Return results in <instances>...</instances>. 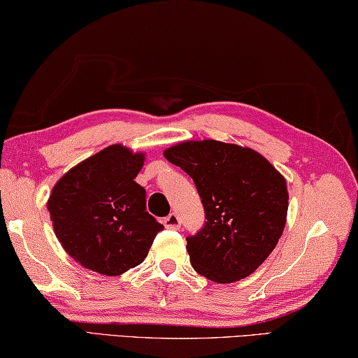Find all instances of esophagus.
I'll return each mask as SVG.
<instances>
[{
  "instance_id": "34e87169",
  "label": "esophagus",
  "mask_w": 358,
  "mask_h": 358,
  "mask_svg": "<svg viewBox=\"0 0 358 358\" xmlns=\"http://www.w3.org/2000/svg\"><path fill=\"white\" fill-rule=\"evenodd\" d=\"M163 224H165L166 228H173V230H178V228L180 227V220L178 217V214L171 213L169 215H166L165 219H163Z\"/></svg>"
}]
</instances>
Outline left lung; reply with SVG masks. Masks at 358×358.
<instances>
[{"instance_id": "8db88e82", "label": "left lung", "mask_w": 358, "mask_h": 358, "mask_svg": "<svg viewBox=\"0 0 358 358\" xmlns=\"http://www.w3.org/2000/svg\"><path fill=\"white\" fill-rule=\"evenodd\" d=\"M163 155L190 176L206 214L187 238L193 269L217 284L250 276L282 236L287 180L254 149L222 141H184Z\"/></svg>"}]
</instances>
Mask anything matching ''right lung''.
<instances>
[{"mask_svg":"<svg viewBox=\"0 0 358 358\" xmlns=\"http://www.w3.org/2000/svg\"><path fill=\"white\" fill-rule=\"evenodd\" d=\"M145 154L122 144L99 150L64 173L47 209L68 255L103 276H119L143 263L163 225L145 210L136 184Z\"/></svg>","mask_w":358,"mask_h":358,"instance_id":"1","label":"right lung"}]
</instances>
